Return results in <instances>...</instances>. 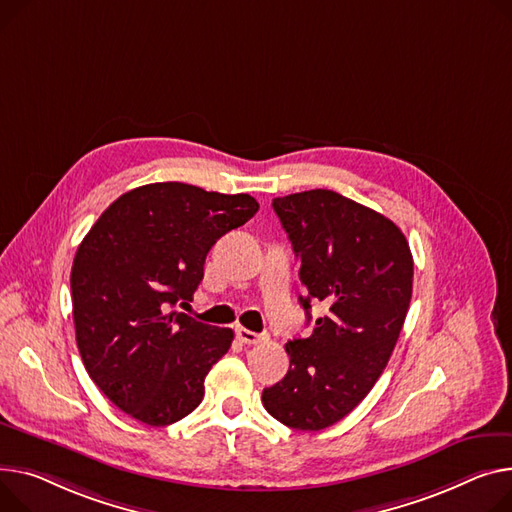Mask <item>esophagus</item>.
<instances>
[{
	"label": "esophagus",
	"mask_w": 512,
	"mask_h": 512,
	"mask_svg": "<svg viewBox=\"0 0 512 512\" xmlns=\"http://www.w3.org/2000/svg\"><path fill=\"white\" fill-rule=\"evenodd\" d=\"M236 337L241 339L243 344H249V346H257V344H261V342H265V339H267L265 333H255V331H249L245 327H238L236 329Z\"/></svg>",
	"instance_id": "1"
}]
</instances>
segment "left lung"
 <instances>
[{
	"label": "left lung",
	"instance_id": "8db88e82",
	"mask_svg": "<svg viewBox=\"0 0 512 512\" xmlns=\"http://www.w3.org/2000/svg\"><path fill=\"white\" fill-rule=\"evenodd\" d=\"M271 206L300 259L306 319L315 300L329 311L309 337L286 344L290 368L261 401L278 422L315 432L346 418L381 377L410 309L414 259L389 218L335 191Z\"/></svg>",
	"mask_w": 512,
	"mask_h": 512
}]
</instances>
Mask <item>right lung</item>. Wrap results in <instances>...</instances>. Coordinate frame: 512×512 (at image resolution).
Returning a JSON list of instances; mask_svg holds the SVG:
<instances>
[{
  "label": "right lung",
  "instance_id": "1",
  "mask_svg": "<svg viewBox=\"0 0 512 512\" xmlns=\"http://www.w3.org/2000/svg\"><path fill=\"white\" fill-rule=\"evenodd\" d=\"M257 210L247 193L152 183L115 199L84 236L70 276L76 342L90 379L127 416L168 426L201 403L234 333L175 306L193 300L218 238Z\"/></svg>",
  "mask_w": 512,
  "mask_h": 512
}]
</instances>
